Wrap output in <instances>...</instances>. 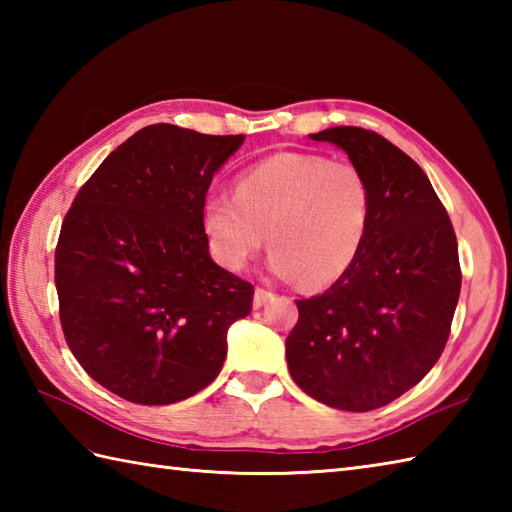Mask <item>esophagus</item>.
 Listing matches in <instances>:
<instances>
[{
	"instance_id": "34e87169",
	"label": "esophagus",
	"mask_w": 512,
	"mask_h": 512,
	"mask_svg": "<svg viewBox=\"0 0 512 512\" xmlns=\"http://www.w3.org/2000/svg\"><path fill=\"white\" fill-rule=\"evenodd\" d=\"M275 295L270 290H264V288H255V295H253V306L255 308H262V306H266V303L273 299Z\"/></svg>"
}]
</instances>
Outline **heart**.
<instances>
[{
    "label": "heart",
    "instance_id": "obj_1",
    "mask_svg": "<svg viewBox=\"0 0 512 512\" xmlns=\"http://www.w3.org/2000/svg\"><path fill=\"white\" fill-rule=\"evenodd\" d=\"M372 193L350 162L317 154H277L239 173L233 195H211L202 226L213 257L242 270L268 233V270L321 288L339 281L365 244Z\"/></svg>",
    "mask_w": 512,
    "mask_h": 512
}]
</instances>
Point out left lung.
Masks as SVG:
<instances>
[{"instance_id":"8db88e82","label":"left lung","mask_w":512,"mask_h":512,"mask_svg":"<svg viewBox=\"0 0 512 512\" xmlns=\"http://www.w3.org/2000/svg\"><path fill=\"white\" fill-rule=\"evenodd\" d=\"M310 138L343 149L363 173L372 217L354 266L297 301L288 369L323 405L372 411L418 385L447 345L462 286L458 239L427 173L389 140L361 127Z\"/></svg>"}]
</instances>
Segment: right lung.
<instances>
[{
    "label": "right lung",
    "mask_w": 512,
    "mask_h": 512,
    "mask_svg": "<svg viewBox=\"0 0 512 512\" xmlns=\"http://www.w3.org/2000/svg\"><path fill=\"white\" fill-rule=\"evenodd\" d=\"M244 138L149 125L76 193L54 253L59 317L76 361L112 394L171 405L220 374L253 286L211 259L202 206Z\"/></svg>",
    "instance_id": "obj_1"
}]
</instances>
